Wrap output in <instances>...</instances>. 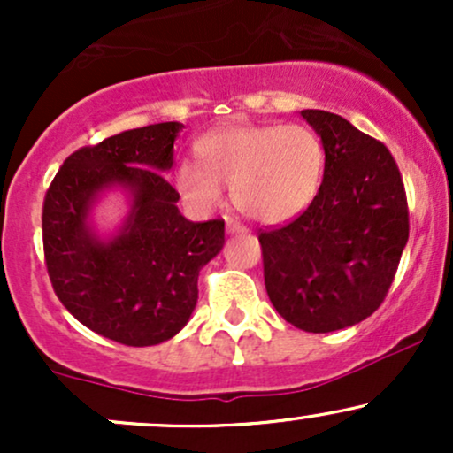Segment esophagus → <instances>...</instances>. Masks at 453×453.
<instances>
[{"mask_svg":"<svg viewBox=\"0 0 453 453\" xmlns=\"http://www.w3.org/2000/svg\"><path fill=\"white\" fill-rule=\"evenodd\" d=\"M227 232H230V234H247V227L241 226V223H236V221H227Z\"/></svg>","mask_w":453,"mask_h":453,"instance_id":"1","label":"esophagus"}]
</instances>
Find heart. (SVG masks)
Here are the masks:
<instances>
[{
	"instance_id": "1",
	"label": "heart",
	"mask_w": 453,
	"mask_h": 453,
	"mask_svg": "<svg viewBox=\"0 0 453 453\" xmlns=\"http://www.w3.org/2000/svg\"><path fill=\"white\" fill-rule=\"evenodd\" d=\"M197 164H180L176 189L197 211L219 206L221 185L249 219L288 221L313 202L324 174V147L304 126H238L196 142Z\"/></svg>"
}]
</instances>
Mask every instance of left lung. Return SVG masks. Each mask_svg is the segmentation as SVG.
<instances>
[{"label":"left lung","instance_id":"left-lung-1","mask_svg":"<svg viewBox=\"0 0 453 453\" xmlns=\"http://www.w3.org/2000/svg\"><path fill=\"white\" fill-rule=\"evenodd\" d=\"M300 114L324 142V180L296 219L257 238L270 303L292 326L321 334L360 324L386 300L409 206L386 144L334 112Z\"/></svg>","mask_w":453,"mask_h":453}]
</instances>
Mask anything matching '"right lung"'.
<instances>
[{"label":"right lung","mask_w":453,"mask_h":453,"mask_svg":"<svg viewBox=\"0 0 453 453\" xmlns=\"http://www.w3.org/2000/svg\"><path fill=\"white\" fill-rule=\"evenodd\" d=\"M183 123L129 129L74 150L46 189L44 264L57 298L100 336L127 347L173 339L197 303V274L221 251L226 221H187L161 173L174 164ZM134 196L122 234L104 243L86 226L97 190Z\"/></svg>","instance_id":"obj_1"}]
</instances>
